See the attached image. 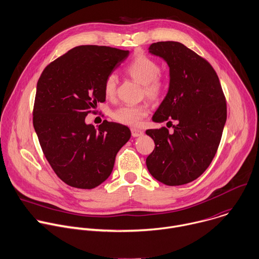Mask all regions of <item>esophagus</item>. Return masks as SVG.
Here are the masks:
<instances>
[{"label": "esophagus", "mask_w": 259, "mask_h": 259, "mask_svg": "<svg viewBox=\"0 0 259 259\" xmlns=\"http://www.w3.org/2000/svg\"><path fill=\"white\" fill-rule=\"evenodd\" d=\"M131 134L133 137H138V136L143 135V131L140 129H137V128H131Z\"/></svg>", "instance_id": "34e87169"}]
</instances>
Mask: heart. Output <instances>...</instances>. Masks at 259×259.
<instances>
[{"instance_id": "obj_1", "label": "heart", "mask_w": 259, "mask_h": 259, "mask_svg": "<svg viewBox=\"0 0 259 259\" xmlns=\"http://www.w3.org/2000/svg\"><path fill=\"white\" fill-rule=\"evenodd\" d=\"M125 72L133 80L143 85L144 95L154 101L161 99L166 90L165 81L158 75L160 73L159 65L145 55L136 56L125 68ZM117 91V80L114 75L106 78L104 83V93L108 99H113ZM148 114V107L145 104L122 106L113 113V118L117 122L137 126L140 121Z\"/></svg>"}]
</instances>
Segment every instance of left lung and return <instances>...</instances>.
I'll return each mask as SVG.
<instances>
[{
    "mask_svg": "<svg viewBox=\"0 0 259 259\" xmlns=\"http://www.w3.org/2000/svg\"><path fill=\"white\" fill-rule=\"evenodd\" d=\"M149 53L169 67L168 92L152 121L174 130L148 129L155 144L146 158L149 173L157 181L179 186L201 176L213 159L227 120V103L219 77L202 57L178 41H158Z\"/></svg>",
    "mask_w": 259,
    "mask_h": 259,
    "instance_id": "1",
    "label": "left lung"
}]
</instances>
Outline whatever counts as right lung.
<instances>
[{
    "label": "right lung",
    "mask_w": 259,
    "mask_h": 259,
    "mask_svg": "<svg viewBox=\"0 0 259 259\" xmlns=\"http://www.w3.org/2000/svg\"><path fill=\"white\" fill-rule=\"evenodd\" d=\"M129 51L79 46L50 63L36 86L33 127L46 158L67 185L93 189L111 175L130 129L105 120L98 129L85 123L104 103V83Z\"/></svg>",
    "instance_id": "obj_1"
}]
</instances>
